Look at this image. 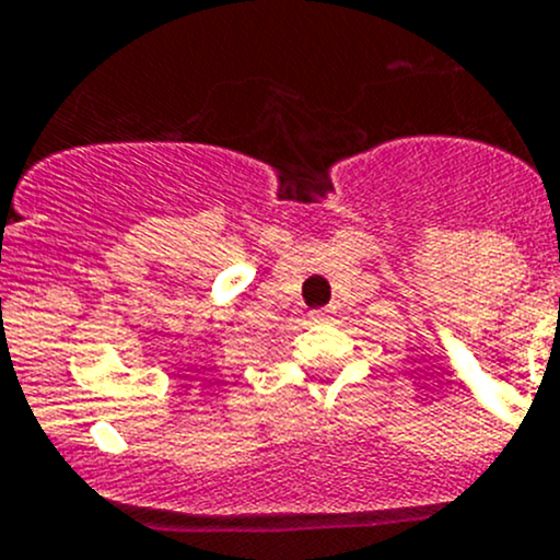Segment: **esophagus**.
Returning <instances> with one entry per match:
<instances>
[{
	"instance_id": "obj_1",
	"label": "esophagus",
	"mask_w": 560,
	"mask_h": 560,
	"mask_svg": "<svg viewBox=\"0 0 560 560\" xmlns=\"http://www.w3.org/2000/svg\"><path fill=\"white\" fill-rule=\"evenodd\" d=\"M326 318H329V310H315V313H310V324H318V320Z\"/></svg>"
}]
</instances>
